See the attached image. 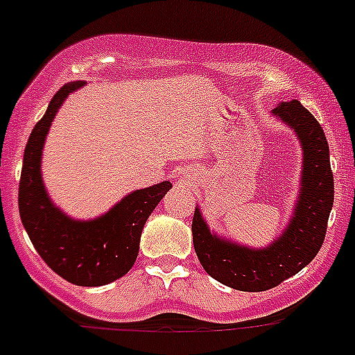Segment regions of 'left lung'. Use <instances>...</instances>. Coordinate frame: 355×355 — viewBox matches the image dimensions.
Returning a JSON list of instances; mask_svg holds the SVG:
<instances>
[{"instance_id":"8db88e82","label":"left lung","mask_w":355,"mask_h":355,"mask_svg":"<svg viewBox=\"0 0 355 355\" xmlns=\"http://www.w3.org/2000/svg\"><path fill=\"white\" fill-rule=\"evenodd\" d=\"M271 114L294 129L303 148L301 194L282 234L264 248L245 247L211 233L200 208L193 217L194 250L205 271L247 293L273 289L310 264L324 243L334 200L329 145L317 119L296 99L280 103Z\"/></svg>"}]
</instances>
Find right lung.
<instances>
[{"label":"right lung","mask_w":355,"mask_h":355,"mask_svg":"<svg viewBox=\"0 0 355 355\" xmlns=\"http://www.w3.org/2000/svg\"><path fill=\"white\" fill-rule=\"evenodd\" d=\"M85 82H69L54 94L26 144L19 184V214L29 240L47 266L82 287L107 286L124 277L137 261L140 236L148 215L171 189L168 180L138 189L107 214L77 220L59 210L42 178V152L52 121L69 92Z\"/></svg>","instance_id":"obj_1"}]
</instances>
